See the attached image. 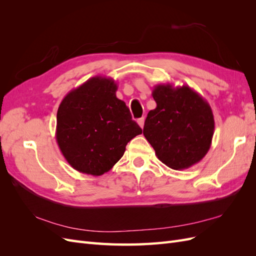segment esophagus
<instances>
[{
  "label": "esophagus",
  "instance_id": "34e87169",
  "mask_svg": "<svg viewBox=\"0 0 256 256\" xmlns=\"http://www.w3.org/2000/svg\"><path fill=\"white\" fill-rule=\"evenodd\" d=\"M144 122H145V118H138V126H140L141 128H143V127H144Z\"/></svg>",
  "mask_w": 256,
  "mask_h": 256
}]
</instances>
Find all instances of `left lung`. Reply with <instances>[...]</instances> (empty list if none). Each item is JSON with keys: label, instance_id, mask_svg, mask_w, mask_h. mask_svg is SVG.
Masks as SVG:
<instances>
[{"label": "left lung", "instance_id": "left-lung-1", "mask_svg": "<svg viewBox=\"0 0 256 256\" xmlns=\"http://www.w3.org/2000/svg\"><path fill=\"white\" fill-rule=\"evenodd\" d=\"M152 96L157 104L145 120L143 134L157 158L173 170H184L202 160L214 131L212 108L188 85L159 84Z\"/></svg>", "mask_w": 256, "mask_h": 256}]
</instances>
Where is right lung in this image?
Segmentation results:
<instances>
[{"instance_id":"obj_1","label":"right lung","mask_w":256,"mask_h":256,"mask_svg":"<svg viewBox=\"0 0 256 256\" xmlns=\"http://www.w3.org/2000/svg\"><path fill=\"white\" fill-rule=\"evenodd\" d=\"M116 90L113 79L96 76L69 92L58 106L56 142L68 164L80 173L109 172L127 143L142 134Z\"/></svg>"}]
</instances>
